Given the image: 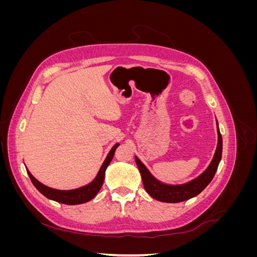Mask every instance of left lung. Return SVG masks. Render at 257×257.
Wrapping results in <instances>:
<instances>
[{
    "label": "left lung",
    "mask_w": 257,
    "mask_h": 257,
    "mask_svg": "<svg viewBox=\"0 0 257 257\" xmlns=\"http://www.w3.org/2000/svg\"><path fill=\"white\" fill-rule=\"evenodd\" d=\"M217 128V146L214 153V157L210 163V165L205 172L194 180L180 185H168L157 180L150 173L147 167L143 164L137 157H135L136 164L141 172L143 183L145 190L154 199L164 201V203H180L183 200H188L203 191L206 186L211 182L215 172L219 166V163L222 158V135L220 133L219 126L216 123Z\"/></svg>",
    "instance_id": "left-lung-1"
}]
</instances>
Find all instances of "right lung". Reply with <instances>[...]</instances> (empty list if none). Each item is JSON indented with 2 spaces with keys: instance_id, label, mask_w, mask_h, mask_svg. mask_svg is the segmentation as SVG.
<instances>
[{
  "instance_id": "add662e5",
  "label": "right lung",
  "mask_w": 257,
  "mask_h": 257,
  "mask_svg": "<svg viewBox=\"0 0 257 257\" xmlns=\"http://www.w3.org/2000/svg\"><path fill=\"white\" fill-rule=\"evenodd\" d=\"M118 147H119V144H115L112 147V149L110 150L109 153H108L107 158L104 161L103 165H102V167H100L99 172L94 180H93L91 183H89L88 185H84V186H82V188L76 189V190L60 191V190L48 188V186H46L43 183H41L40 181H37L36 179L32 175H31L29 170H27V172L31 179V181H32L35 188L47 198L56 200V201H58V203L65 204V205L83 204V203H87V201L91 200L92 198H94L96 194L98 193V191L100 190V188H102V185L104 183V179H105V170L108 167V165H109V163L111 162L113 155H114V151Z\"/></svg>"
}]
</instances>
